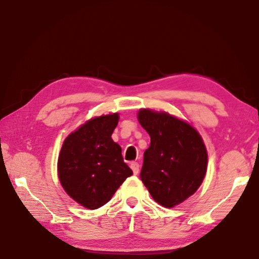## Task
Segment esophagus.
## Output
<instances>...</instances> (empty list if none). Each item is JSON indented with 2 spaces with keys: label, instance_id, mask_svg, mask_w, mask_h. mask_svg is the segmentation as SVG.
<instances>
[{
  "label": "esophagus",
  "instance_id": "esophagus-1",
  "mask_svg": "<svg viewBox=\"0 0 259 259\" xmlns=\"http://www.w3.org/2000/svg\"><path fill=\"white\" fill-rule=\"evenodd\" d=\"M130 167H131V170L134 171V175H138V172H139V164L137 162L131 163L130 164Z\"/></svg>",
  "mask_w": 259,
  "mask_h": 259
}]
</instances>
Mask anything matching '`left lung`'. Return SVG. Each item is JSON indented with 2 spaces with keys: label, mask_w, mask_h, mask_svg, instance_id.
<instances>
[{
  "label": "left lung",
  "mask_w": 259,
  "mask_h": 259,
  "mask_svg": "<svg viewBox=\"0 0 259 259\" xmlns=\"http://www.w3.org/2000/svg\"><path fill=\"white\" fill-rule=\"evenodd\" d=\"M137 117L150 137L140 179L156 203L172 208L203 183L208 162L204 140L190 123L166 112L140 109Z\"/></svg>",
  "instance_id": "left-lung-1"
}]
</instances>
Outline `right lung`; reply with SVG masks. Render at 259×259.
I'll return each mask as SVG.
<instances>
[{
  "instance_id": "right-lung-1",
  "label": "right lung",
  "mask_w": 259,
  "mask_h": 259,
  "mask_svg": "<svg viewBox=\"0 0 259 259\" xmlns=\"http://www.w3.org/2000/svg\"><path fill=\"white\" fill-rule=\"evenodd\" d=\"M119 113L93 117L64 139L58 176L64 191L88 209L105 205L133 171L112 139Z\"/></svg>"
}]
</instances>
